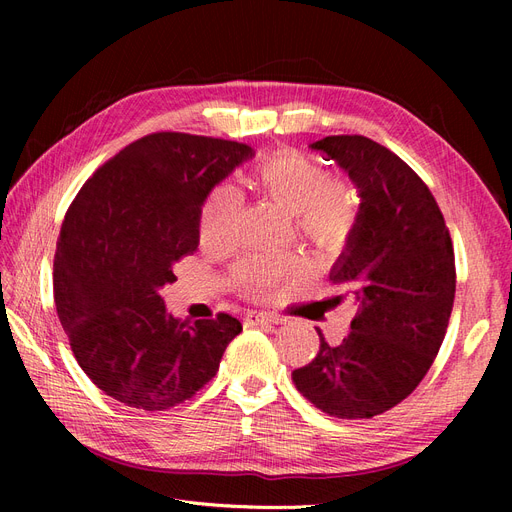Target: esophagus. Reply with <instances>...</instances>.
Here are the masks:
<instances>
[{
  "mask_svg": "<svg viewBox=\"0 0 512 512\" xmlns=\"http://www.w3.org/2000/svg\"><path fill=\"white\" fill-rule=\"evenodd\" d=\"M247 320L254 322V324H282V318L275 316V314H267V312H256L247 316Z\"/></svg>",
  "mask_w": 512,
  "mask_h": 512,
  "instance_id": "1",
  "label": "esophagus"
}]
</instances>
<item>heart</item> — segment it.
<instances>
[{
  "label": "heart",
  "instance_id": "obj_1",
  "mask_svg": "<svg viewBox=\"0 0 512 512\" xmlns=\"http://www.w3.org/2000/svg\"><path fill=\"white\" fill-rule=\"evenodd\" d=\"M256 181L286 211L299 215L301 230L320 247H337L346 241L354 224V205L327 168L303 153L280 151L258 164ZM243 200L239 185L230 181L209 194L200 213V239L205 245L224 247L235 239ZM303 269V258L294 254L262 256L243 262L237 280L245 288L262 290Z\"/></svg>",
  "mask_w": 512,
  "mask_h": 512
}]
</instances>
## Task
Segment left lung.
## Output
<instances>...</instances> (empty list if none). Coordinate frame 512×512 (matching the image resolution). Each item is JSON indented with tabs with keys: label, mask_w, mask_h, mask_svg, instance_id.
<instances>
[{
	"label": "left lung",
	"mask_w": 512,
	"mask_h": 512,
	"mask_svg": "<svg viewBox=\"0 0 512 512\" xmlns=\"http://www.w3.org/2000/svg\"><path fill=\"white\" fill-rule=\"evenodd\" d=\"M348 173L359 211L329 277L356 301L339 346L320 335L314 361L292 371L305 399L329 416L371 418L425 378L455 301V252L429 188L393 151L365 136L309 145Z\"/></svg>",
	"instance_id": "8db88e82"
}]
</instances>
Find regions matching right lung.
Masks as SVG:
<instances>
[{
    "instance_id": "add662e5",
    "label": "right lung",
    "mask_w": 512,
    "mask_h": 512,
    "mask_svg": "<svg viewBox=\"0 0 512 512\" xmlns=\"http://www.w3.org/2000/svg\"><path fill=\"white\" fill-rule=\"evenodd\" d=\"M254 156L222 138L149 134L98 168L70 205L53 265L57 316L81 369L123 406L156 412L190 399L243 331L228 314L188 327L160 290L198 247L211 190Z\"/></svg>"
}]
</instances>
